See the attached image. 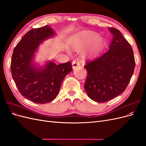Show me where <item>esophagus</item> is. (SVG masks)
<instances>
[{"instance_id":"1","label":"esophagus","mask_w":146,"mask_h":146,"mask_svg":"<svg viewBox=\"0 0 146 146\" xmlns=\"http://www.w3.org/2000/svg\"><path fill=\"white\" fill-rule=\"evenodd\" d=\"M72 65L73 69H75L76 68L78 67V66H80V61L78 60H74L72 63Z\"/></svg>"}]
</instances>
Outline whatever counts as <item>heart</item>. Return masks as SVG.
<instances>
[{"mask_svg": "<svg viewBox=\"0 0 146 146\" xmlns=\"http://www.w3.org/2000/svg\"><path fill=\"white\" fill-rule=\"evenodd\" d=\"M96 36L95 34L86 33L82 35L80 37H78L73 39L72 41V46L76 50H78L83 46L87 45L92 39H94ZM99 42H101V39L99 40Z\"/></svg>", "mask_w": 146, "mask_h": 146, "instance_id": "heart-1", "label": "heart"}]
</instances>
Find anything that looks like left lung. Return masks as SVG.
<instances>
[{
	"instance_id": "left-lung-1",
	"label": "left lung",
	"mask_w": 146,
	"mask_h": 146,
	"mask_svg": "<svg viewBox=\"0 0 146 146\" xmlns=\"http://www.w3.org/2000/svg\"><path fill=\"white\" fill-rule=\"evenodd\" d=\"M113 36L109 50L86 61L85 90L97 102H105L125 91L133 76L135 61L133 49L119 30L110 27Z\"/></svg>"
}]
</instances>
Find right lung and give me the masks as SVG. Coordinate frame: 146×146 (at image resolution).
Here are the masks:
<instances>
[{
    "label": "right lung",
    "mask_w": 146,
    "mask_h": 146,
    "mask_svg": "<svg viewBox=\"0 0 146 146\" xmlns=\"http://www.w3.org/2000/svg\"><path fill=\"white\" fill-rule=\"evenodd\" d=\"M54 35L48 25L33 29L24 35L13 50L10 66L13 80L21 95L36 104L54 100L64 77L72 70L70 61L58 65L48 61L41 68L33 64L39 46Z\"/></svg>",
    "instance_id": "add662e5"
}]
</instances>
